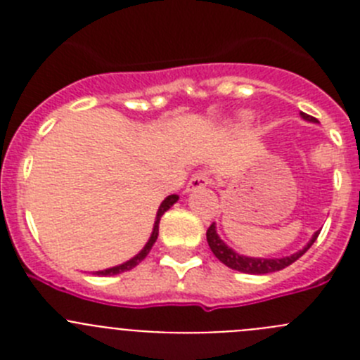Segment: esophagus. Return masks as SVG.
<instances>
[{
  "instance_id": "1",
  "label": "esophagus",
  "mask_w": 360,
  "mask_h": 360,
  "mask_svg": "<svg viewBox=\"0 0 360 360\" xmlns=\"http://www.w3.org/2000/svg\"><path fill=\"white\" fill-rule=\"evenodd\" d=\"M209 184H211V178H209L207 173L193 174L189 180V184H187V193H191V191L203 189V187H207Z\"/></svg>"
}]
</instances>
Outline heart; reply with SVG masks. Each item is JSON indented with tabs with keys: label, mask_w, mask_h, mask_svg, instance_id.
I'll return each mask as SVG.
<instances>
[{
	"label": "heart",
	"mask_w": 360,
	"mask_h": 360,
	"mask_svg": "<svg viewBox=\"0 0 360 360\" xmlns=\"http://www.w3.org/2000/svg\"><path fill=\"white\" fill-rule=\"evenodd\" d=\"M243 119H245V120H249L250 115H243Z\"/></svg>",
	"instance_id": "heart-1"
}]
</instances>
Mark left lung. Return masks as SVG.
I'll return each mask as SVG.
<instances>
[{"instance_id": "left-lung-1", "label": "left lung", "mask_w": 360, "mask_h": 360, "mask_svg": "<svg viewBox=\"0 0 360 360\" xmlns=\"http://www.w3.org/2000/svg\"><path fill=\"white\" fill-rule=\"evenodd\" d=\"M301 117H303L307 122H317L314 117L307 115V113H303V111H301ZM317 236H319V231L314 232V236L310 238V241L304 245L303 249L290 254V256L252 257V256H243V254L231 249V247H229V245L218 236V232H216V224H212L211 227L207 229V243L209 247H211L212 254H214L219 262L224 263V265H227L229 269L238 270V272H245V274H270V272H278V270L287 269L288 265H292L295 259H299V257L303 256V254L310 249L311 245H314V241L317 240Z\"/></svg>"}]
</instances>
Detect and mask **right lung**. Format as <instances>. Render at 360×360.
<instances>
[{
    "label": "right lung",
    "instance_id": "1",
    "mask_svg": "<svg viewBox=\"0 0 360 360\" xmlns=\"http://www.w3.org/2000/svg\"><path fill=\"white\" fill-rule=\"evenodd\" d=\"M176 202H178V196L176 195H169V196H167V198L164 200V202L160 203V207H158V211H157V218H155V225H153L151 236H149L148 243L144 245V249H142L141 252L136 254V256H133L131 259H128V262L120 263V265H117V266H110V269L97 270V272H94V274H97V276H115V274H122V272H126V270L135 269V266L139 265V263H141L146 256H148L149 250H151V247H153V245H155V241H157V238H158V224H160L162 214H164L165 211H169V209L173 207V205Z\"/></svg>",
    "mask_w": 360,
    "mask_h": 360
}]
</instances>
